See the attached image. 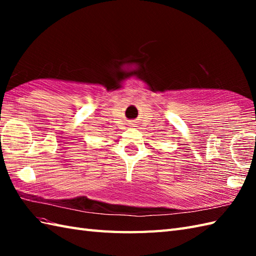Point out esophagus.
<instances>
[{
    "instance_id": "obj_1",
    "label": "esophagus",
    "mask_w": 256,
    "mask_h": 256,
    "mask_svg": "<svg viewBox=\"0 0 256 256\" xmlns=\"http://www.w3.org/2000/svg\"><path fill=\"white\" fill-rule=\"evenodd\" d=\"M132 126H135V124H134V123H132Z\"/></svg>"
}]
</instances>
